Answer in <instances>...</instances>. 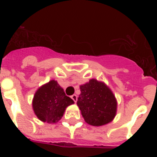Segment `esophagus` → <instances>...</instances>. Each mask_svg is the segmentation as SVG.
I'll return each mask as SVG.
<instances>
[{
  "mask_svg": "<svg viewBox=\"0 0 157 157\" xmlns=\"http://www.w3.org/2000/svg\"><path fill=\"white\" fill-rule=\"evenodd\" d=\"M71 99L73 100L75 102H76V101H77V99H78V97H77V95H75V94H73V95L71 96Z\"/></svg>",
  "mask_w": 157,
  "mask_h": 157,
  "instance_id": "obj_1",
  "label": "esophagus"
}]
</instances>
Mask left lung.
<instances>
[{
	"label": "left lung",
	"instance_id": "1",
	"mask_svg": "<svg viewBox=\"0 0 157 157\" xmlns=\"http://www.w3.org/2000/svg\"><path fill=\"white\" fill-rule=\"evenodd\" d=\"M80 91L77 105L88 124L98 127L113 120L117 110V101L105 83L93 78L80 86Z\"/></svg>",
	"mask_w": 157,
	"mask_h": 157
}]
</instances>
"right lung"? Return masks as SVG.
Returning a JSON list of instances; mask_svg holds the SVG:
<instances>
[{
	"label": "right lung",
	"instance_id": "obj_1",
	"mask_svg": "<svg viewBox=\"0 0 157 157\" xmlns=\"http://www.w3.org/2000/svg\"><path fill=\"white\" fill-rule=\"evenodd\" d=\"M72 104L74 101L66 96L57 82L51 80L36 91L32 106L41 121L53 123L61 119L67 107Z\"/></svg>",
	"mask_w": 157,
	"mask_h": 157
}]
</instances>
